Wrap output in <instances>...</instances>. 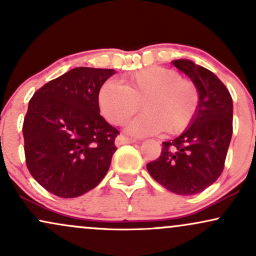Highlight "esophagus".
<instances>
[{"mask_svg":"<svg viewBox=\"0 0 256 256\" xmlns=\"http://www.w3.org/2000/svg\"><path fill=\"white\" fill-rule=\"evenodd\" d=\"M135 142H136V140H135V138L124 136V135H122V134L118 135V136L115 138L116 146H121V144H135Z\"/></svg>","mask_w":256,"mask_h":256,"instance_id":"obj_1","label":"esophagus"}]
</instances>
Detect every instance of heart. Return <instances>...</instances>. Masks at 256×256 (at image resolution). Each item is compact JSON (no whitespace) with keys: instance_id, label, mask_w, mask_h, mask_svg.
<instances>
[{"instance_id":"heart-1","label":"heart","mask_w":256,"mask_h":256,"mask_svg":"<svg viewBox=\"0 0 256 256\" xmlns=\"http://www.w3.org/2000/svg\"><path fill=\"white\" fill-rule=\"evenodd\" d=\"M106 80L98 91V106L112 124L121 126L142 106L144 112L129 122L135 136L184 132L194 121L200 96L191 82L165 68H146L122 80Z\"/></svg>"}]
</instances>
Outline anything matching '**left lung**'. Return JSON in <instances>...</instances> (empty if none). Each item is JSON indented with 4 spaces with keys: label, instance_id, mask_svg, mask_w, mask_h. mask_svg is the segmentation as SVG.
I'll return each instance as SVG.
<instances>
[{
    "label": "left lung",
    "instance_id": "left-lung-1",
    "mask_svg": "<svg viewBox=\"0 0 256 256\" xmlns=\"http://www.w3.org/2000/svg\"><path fill=\"white\" fill-rule=\"evenodd\" d=\"M194 84L200 103L182 133L162 142L160 156L147 164L153 179L176 194L191 196L214 184L224 167L232 135V100L215 74L188 59L173 60Z\"/></svg>",
    "mask_w": 256,
    "mask_h": 256
}]
</instances>
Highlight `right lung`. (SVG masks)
<instances>
[{"label": "right lung", "instance_id": "add662e5", "mask_svg": "<svg viewBox=\"0 0 256 256\" xmlns=\"http://www.w3.org/2000/svg\"><path fill=\"white\" fill-rule=\"evenodd\" d=\"M115 70L76 68L33 94L24 121L26 164L39 184L76 198L102 182L118 129L100 115L98 91Z\"/></svg>", "mask_w": 256, "mask_h": 256}]
</instances>
